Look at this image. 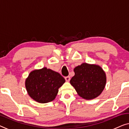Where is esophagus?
I'll list each match as a JSON object with an SVG mask.
<instances>
[{"instance_id":"34e87169","label":"esophagus","mask_w":129,"mask_h":129,"mask_svg":"<svg viewBox=\"0 0 129 129\" xmlns=\"http://www.w3.org/2000/svg\"><path fill=\"white\" fill-rule=\"evenodd\" d=\"M64 78H65V80H66V81H70V76H67V77H65Z\"/></svg>"}]
</instances>
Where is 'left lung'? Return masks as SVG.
Listing matches in <instances>:
<instances>
[{
  "label": "left lung",
  "instance_id": "8db88e82",
  "mask_svg": "<svg viewBox=\"0 0 129 129\" xmlns=\"http://www.w3.org/2000/svg\"><path fill=\"white\" fill-rule=\"evenodd\" d=\"M74 76L70 84L80 96L85 100H92L101 94L105 88V73L96 64L82 63L74 69Z\"/></svg>",
  "mask_w": 129,
  "mask_h": 129
}]
</instances>
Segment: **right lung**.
<instances>
[{"label":"right lung","mask_w":129,"mask_h":129,"mask_svg":"<svg viewBox=\"0 0 129 129\" xmlns=\"http://www.w3.org/2000/svg\"><path fill=\"white\" fill-rule=\"evenodd\" d=\"M65 80L59 73L44 68L34 70L25 80V88L29 96L39 103L54 100Z\"/></svg>","instance_id":"right-lung-1"}]
</instances>
